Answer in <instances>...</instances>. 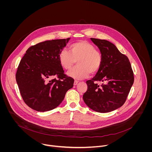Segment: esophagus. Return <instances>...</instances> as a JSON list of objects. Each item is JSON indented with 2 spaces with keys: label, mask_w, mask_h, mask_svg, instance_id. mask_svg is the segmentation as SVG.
I'll return each instance as SVG.
<instances>
[{
  "label": "esophagus",
  "mask_w": 152,
  "mask_h": 152,
  "mask_svg": "<svg viewBox=\"0 0 152 152\" xmlns=\"http://www.w3.org/2000/svg\"><path fill=\"white\" fill-rule=\"evenodd\" d=\"M78 83V81H75L74 83V86H76L77 85V84Z\"/></svg>",
  "instance_id": "1"
}]
</instances>
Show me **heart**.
<instances>
[{
  "label": "heart",
  "mask_w": 152,
  "mask_h": 152,
  "mask_svg": "<svg viewBox=\"0 0 152 152\" xmlns=\"http://www.w3.org/2000/svg\"><path fill=\"white\" fill-rule=\"evenodd\" d=\"M69 52L63 50L60 52L58 60L65 69H70L75 61L77 66L67 72V75L75 80L87 78L89 74L94 75L101 68L102 64V56L94 45L86 42L72 44Z\"/></svg>",
  "instance_id": "heart-1"
}]
</instances>
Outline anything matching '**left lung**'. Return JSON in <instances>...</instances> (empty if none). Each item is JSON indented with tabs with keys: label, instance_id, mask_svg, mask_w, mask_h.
Returning <instances> with one entry per match:
<instances>
[{
	"label": "left lung",
	"instance_id": "1",
	"mask_svg": "<svg viewBox=\"0 0 152 152\" xmlns=\"http://www.w3.org/2000/svg\"><path fill=\"white\" fill-rule=\"evenodd\" d=\"M99 49L102 64L95 76L88 80L83 95L87 106L98 112L106 113L122 107L134 82L133 72L127 56L105 40L91 38ZM103 84L98 85L97 83Z\"/></svg>",
	"mask_w": 152,
	"mask_h": 152
}]
</instances>
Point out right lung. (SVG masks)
Here are the masks:
<instances>
[{
  "instance_id": "obj_1",
  "label": "right lung",
  "mask_w": 152,
  "mask_h": 152,
  "mask_svg": "<svg viewBox=\"0 0 152 152\" xmlns=\"http://www.w3.org/2000/svg\"><path fill=\"white\" fill-rule=\"evenodd\" d=\"M70 38L47 40L28 48L16 74L24 102L39 112L51 110L63 101L74 80L67 77L58 60Z\"/></svg>"
}]
</instances>
